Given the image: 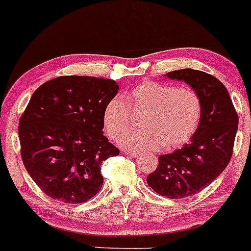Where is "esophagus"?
I'll use <instances>...</instances> for the list:
<instances>
[{"mask_svg": "<svg viewBox=\"0 0 251 251\" xmlns=\"http://www.w3.org/2000/svg\"><path fill=\"white\" fill-rule=\"evenodd\" d=\"M124 152H125V154H127L128 157H132V158L138 157V153L137 152H133V151H124Z\"/></svg>", "mask_w": 251, "mask_h": 251, "instance_id": "1", "label": "esophagus"}]
</instances>
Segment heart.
Wrapping results in <instances>:
<instances>
[{"label": "heart", "instance_id": "1", "mask_svg": "<svg viewBox=\"0 0 251 251\" xmlns=\"http://www.w3.org/2000/svg\"><path fill=\"white\" fill-rule=\"evenodd\" d=\"M127 103L135 113H145L142 127L120 138L124 148L132 151L173 150L193 137L201 120L202 105L199 94L190 87H172L147 81L131 89ZM104 128L109 137L118 138L130 123V111L119 97L104 108Z\"/></svg>", "mask_w": 251, "mask_h": 251}]
</instances>
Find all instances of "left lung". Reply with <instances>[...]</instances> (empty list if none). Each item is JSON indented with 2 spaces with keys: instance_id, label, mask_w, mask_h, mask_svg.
<instances>
[{
  "instance_id": "1",
  "label": "left lung",
  "mask_w": 251,
  "mask_h": 251,
  "mask_svg": "<svg viewBox=\"0 0 251 251\" xmlns=\"http://www.w3.org/2000/svg\"><path fill=\"white\" fill-rule=\"evenodd\" d=\"M167 77L189 84L200 97L202 113L190 142L159 155L147 184L159 195L181 199L200 193L226 169L233 154L238 114L227 88L216 77L191 69L168 72Z\"/></svg>"
}]
</instances>
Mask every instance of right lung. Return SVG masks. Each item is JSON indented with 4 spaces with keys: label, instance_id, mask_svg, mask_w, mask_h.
I'll list each match as a JSON object with an SVG mask.
<instances>
[{
    "label": "right lung",
    "instance_id": "obj_1",
    "mask_svg": "<svg viewBox=\"0 0 251 251\" xmlns=\"http://www.w3.org/2000/svg\"><path fill=\"white\" fill-rule=\"evenodd\" d=\"M113 79L61 76L33 93L21 120L26 172L50 198L82 203L103 185L101 163L119 154L103 133L104 108L118 94Z\"/></svg>",
    "mask_w": 251,
    "mask_h": 251
}]
</instances>
